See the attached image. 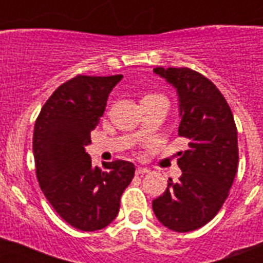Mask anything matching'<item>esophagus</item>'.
Segmentation results:
<instances>
[{"instance_id":"1","label":"esophagus","mask_w":263,"mask_h":263,"mask_svg":"<svg viewBox=\"0 0 263 263\" xmlns=\"http://www.w3.org/2000/svg\"><path fill=\"white\" fill-rule=\"evenodd\" d=\"M148 173H150V170L146 168V167H138V168L136 170L137 175H145V174H148Z\"/></svg>"}]
</instances>
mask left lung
Listing matches in <instances>:
<instances>
[{
	"mask_svg": "<svg viewBox=\"0 0 263 263\" xmlns=\"http://www.w3.org/2000/svg\"><path fill=\"white\" fill-rule=\"evenodd\" d=\"M154 73L176 89L178 133L190 143L178 159L182 175L176 183L168 179L153 211L162 225L184 233L210 222L227 200L238 164L237 127L227 100L205 76L185 67H157Z\"/></svg>",
	"mask_w": 263,
	"mask_h": 263,
	"instance_id": "left-lung-1",
	"label": "left lung"
}]
</instances>
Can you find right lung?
Listing matches in <instances>:
<instances>
[{
  "mask_svg": "<svg viewBox=\"0 0 263 263\" xmlns=\"http://www.w3.org/2000/svg\"><path fill=\"white\" fill-rule=\"evenodd\" d=\"M122 78L76 76L51 95L35 121L32 152L39 185L58 215L80 231H99L117 217L121 195L136 171L127 160L104 163L103 171L85 152L109 93Z\"/></svg>",
  "mask_w": 263,
  "mask_h": 263,
  "instance_id": "add662e5",
  "label": "right lung"
}]
</instances>
